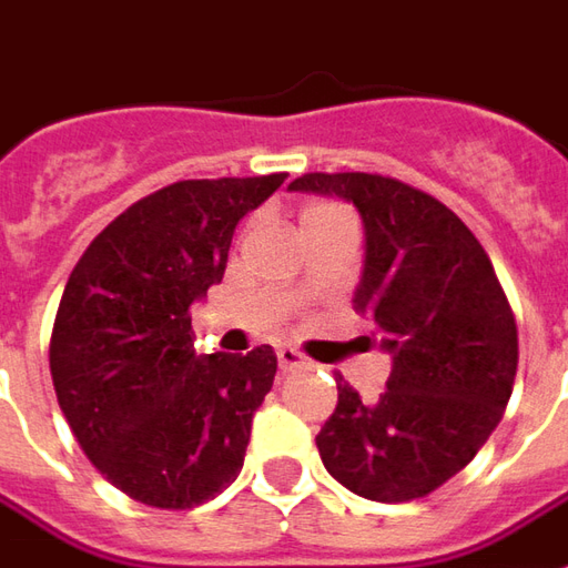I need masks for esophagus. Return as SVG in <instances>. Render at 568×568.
Listing matches in <instances>:
<instances>
[{
  "label": "esophagus",
  "instance_id": "obj_1",
  "mask_svg": "<svg viewBox=\"0 0 568 568\" xmlns=\"http://www.w3.org/2000/svg\"><path fill=\"white\" fill-rule=\"evenodd\" d=\"M276 359H280V368H283V372L307 368V359H304L295 347H280V351H276Z\"/></svg>",
  "mask_w": 568,
  "mask_h": 568
}]
</instances>
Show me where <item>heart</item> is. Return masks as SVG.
Segmentation results:
<instances>
[{
    "instance_id": "obj_1",
    "label": "heart",
    "mask_w": 568,
    "mask_h": 568,
    "mask_svg": "<svg viewBox=\"0 0 568 568\" xmlns=\"http://www.w3.org/2000/svg\"><path fill=\"white\" fill-rule=\"evenodd\" d=\"M328 209H341V205H335V202H316V205H311L304 215H313V212H328Z\"/></svg>"
}]
</instances>
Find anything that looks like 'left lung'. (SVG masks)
Wrapping results in <instances>:
<instances>
[{"mask_svg": "<svg viewBox=\"0 0 568 568\" xmlns=\"http://www.w3.org/2000/svg\"><path fill=\"white\" fill-rule=\"evenodd\" d=\"M292 190L359 209L366 267L353 311L375 320L394 356L378 403L335 378L338 406L316 436L325 470L372 501L424 498L505 415L519 359L510 301L477 236L430 193L372 172H307Z\"/></svg>", "mask_w": 568, "mask_h": 568, "instance_id": "8db88e82", "label": "left lung"}]
</instances>
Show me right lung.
Masks as SVG:
<instances>
[{"mask_svg": "<svg viewBox=\"0 0 568 568\" xmlns=\"http://www.w3.org/2000/svg\"><path fill=\"white\" fill-rule=\"evenodd\" d=\"M285 172L174 181L129 205L67 280L49 366L89 462L146 507L187 510L240 477L276 353H193L190 307L224 280L233 230Z\"/></svg>", "mask_w": 568, "mask_h": 568, "instance_id": "right-lung-1", "label": "right lung"}]
</instances>
